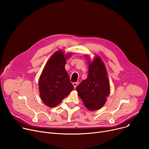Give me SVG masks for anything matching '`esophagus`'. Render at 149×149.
<instances>
[{"label": "esophagus", "instance_id": "1", "mask_svg": "<svg viewBox=\"0 0 149 149\" xmlns=\"http://www.w3.org/2000/svg\"><path fill=\"white\" fill-rule=\"evenodd\" d=\"M73 86H74V88H75L77 86V82H73Z\"/></svg>", "mask_w": 149, "mask_h": 149}]
</instances>
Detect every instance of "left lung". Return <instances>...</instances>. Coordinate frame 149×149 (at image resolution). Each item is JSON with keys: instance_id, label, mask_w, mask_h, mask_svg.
I'll use <instances>...</instances> for the list:
<instances>
[{"instance_id": "left-lung-1", "label": "left lung", "mask_w": 149, "mask_h": 149, "mask_svg": "<svg viewBox=\"0 0 149 149\" xmlns=\"http://www.w3.org/2000/svg\"><path fill=\"white\" fill-rule=\"evenodd\" d=\"M88 74L86 79L77 86L78 95L85 107L90 111L100 109L105 104L110 93V84L105 65L96 56L91 62L89 58Z\"/></svg>"}]
</instances>
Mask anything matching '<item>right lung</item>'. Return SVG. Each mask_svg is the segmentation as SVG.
Returning a JSON list of instances; mask_svg holds the SVG:
<instances>
[{"label":"right lung","mask_w":149,"mask_h":149,"mask_svg":"<svg viewBox=\"0 0 149 149\" xmlns=\"http://www.w3.org/2000/svg\"><path fill=\"white\" fill-rule=\"evenodd\" d=\"M71 54H65L59 50L52 55L40 75L38 86L42 102L54 108L70 94L74 88L65 68L66 59Z\"/></svg>","instance_id":"add662e5"}]
</instances>
